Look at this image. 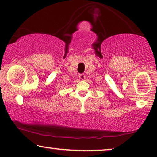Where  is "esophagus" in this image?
Returning a JSON list of instances; mask_svg holds the SVG:
<instances>
[{
  "label": "esophagus",
  "instance_id": "obj_1",
  "mask_svg": "<svg viewBox=\"0 0 157 157\" xmlns=\"http://www.w3.org/2000/svg\"><path fill=\"white\" fill-rule=\"evenodd\" d=\"M79 78L81 79V80H84V79H85V75L84 74H80L79 75Z\"/></svg>",
  "mask_w": 157,
  "mask_h": 157
}]
</instances>
